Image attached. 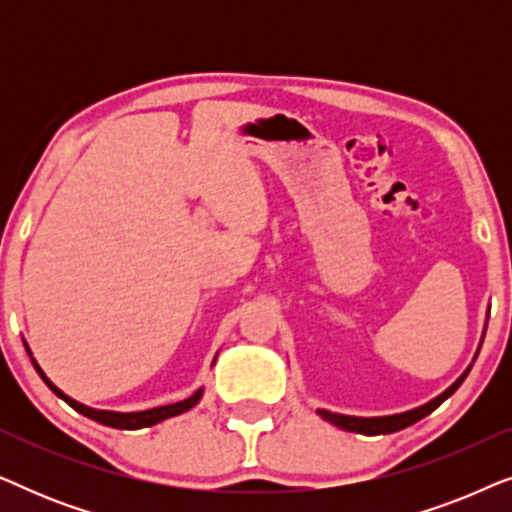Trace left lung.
Instances as JSON below:
<instances>
[{
    "instance_id": "1",
    "label": "left lung",
    "mask_w": 512,
    "mask_h": 512,
    "mask_svg": "<svg viewBox=\"0 0 512 512\" xmlns=\"http://www.w3.org/2000/svg\"><path fill=\"white\" fill-rule=\"evenodd\" d=\"M475 356H478V354H475ZM468 370H471V366H468V368L464 370V375H461L459 380L454 382L450 389H445L443 394L433 398V401L422 405V408L401 412V415H389V417H349V415H335V412H328V410H317V412H319V417L326 419V422L340 426V429H345V431L366 433V436H380V433H394V431L405 429V426L419 422V419L426 417V415H429V412L436 410L438 405L445 401V398H450V396L454 394V391H457V389L461 387V382L466 380Z\"/></svg>"
}]
</instances>
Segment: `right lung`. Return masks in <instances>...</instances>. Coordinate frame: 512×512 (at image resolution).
<instances>
[{"instance_id":"add662e5","label":"right lung","mask_w":512,"mask_h":512,"mask_svg":"<svg viewBox=\"0 0 512 512\" xmlns=\"http://www.w3.org/2000/svg\"><path fill=\"white\" fill-rule=\"evenodd\" d=\"M25 349H27V345H25ZM214 361H216V359H214ZM32 366L37 368L39 377L48 384V389H51L55 396H60L62 401L72 405V408H74L76 412H81L83 417L95 419V422H100V424H104V426H111V429H144V426H153V424L163 422V419L177 417V415H181V412L191 410L193 405L200 401V396H202V389H198V391H195L193 396H188L186 401H179V403H172V405H160V408H151V410H142V412H109V410H93V408H88V405L76 403L74 398H69L67 394H62V391H60L58 387H55V384H53L51 380H48V377L44 375V370L39 368V363L34 361V359H32Z\"/></svg>"}]
</instances>
